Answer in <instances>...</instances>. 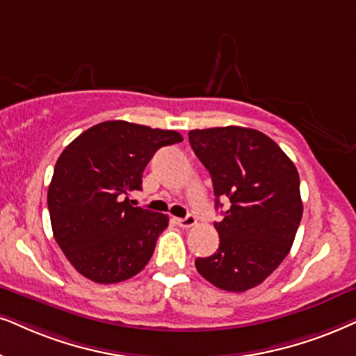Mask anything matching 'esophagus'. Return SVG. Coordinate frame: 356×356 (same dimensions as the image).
Returning a JSON list of instances; mask_svg holds the SVG:
<instances>
[{"label":"esophagus","instance_id":"34e87169","mask_svg":"<svg viewBox=\"0 0 356 356\" xmlns=\"http://www.w3.org/2000/svg\"><path fill=\"white\" fill-rule=\"evenodd\" d=\"M195 217H193V215H191L188 213L187 217H184V218H175V223L179 225V227H182V228H191V227H193V225H195Z\"/></svg>","mask_w":356,"mask_h":356}]
</instances>
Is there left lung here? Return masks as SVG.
Wrapping results in <instances>:
<instances>
[{"label": "left lung", "mask_w": 356, "mask_h": 356, "mask_svg": "<svg viewBox=\"0 0 356 356\" xmlns=\"http://www.w3.org/2000/svg\"><path fill=\"white\" fill-rule=\"evenodd\" d=\"M188 141L211 175L215 205L230 200L217 253L195 268L218 289L245 292L266 279L291 251L302 218L299 172L261 131L241 126L192 129Z\"/></svg>", "instance_id": "1"}]
</instances>
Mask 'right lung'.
<instances>
[{
  "mask_svg": "<svg viewBox=\"0 0 356 356\" xmlns=\"http://www.w3.org/2000/svg\"><path fill=\"white\" fill-rule=\"evenodd\" d=\"M181 141L172 129L115 120L92 126L62 151L47 207L54 238L82 276L115 284L149 263L169 217L134 207L128 195L141 191L154 152Z\"/></svg>",
  "mask_w": 356,
  "mask_h": 356,
  "instance_id": "obj_1",
  "label": "right lung"
}]
</instances>
